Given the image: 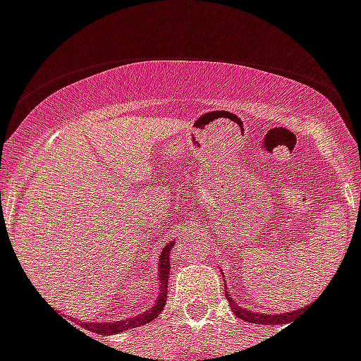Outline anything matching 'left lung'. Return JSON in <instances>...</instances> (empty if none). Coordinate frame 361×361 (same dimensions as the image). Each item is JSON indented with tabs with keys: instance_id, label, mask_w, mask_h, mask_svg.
<instances>
[{
	"instance_id": "8db88e82",
	"label": "left lung",
	"mask_w": 361,
	"mask_h": 361,
	"mask_svg": "<svg viewBox=\"0 0 361 361\" xmlns=\"http://www.w3.org/2000/svg\"><path fill=\"white\" fill-rule=\"evenodd\" d=\"M228 296V294H227ZM228 302H231V305H233L234 309V314L238 316L240 319H245V322H249V324H262V325H280V324H290L294 318V314H298V312H287V314H265V312H262V314H258V312H252V311H247V309H243V307L236 305V303L228 298Z\"/></svg>"
}]
</instances>
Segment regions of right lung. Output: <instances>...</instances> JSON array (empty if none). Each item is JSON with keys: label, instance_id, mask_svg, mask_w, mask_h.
Returning <instances> with one entry per match:
<instances>
[{"label": "right lung", "instance_id": "1", "mask_svg": "<svg viewBox=\"0 0 361 361\" xmlns=\"http://www.w3.org/2000/svg\"><path fill=\"white\" fill-rule=\"evenodd\" d=\"M174 243H167V245L163 247L161 255H159V269H158V274H159V283H161V290H159V296L156 300L154 307L150 309V311H145L143 314L140 316H134V318H128V319H121V322H112V324H85L83 322V327L90 332H96V334H116V332H123L128 331V329H134V327H140V325H145L150 324L152 319H156V316L161 312L163 305L167 302V289H169V255H171V249ZM74 327V325H72Z\"/></svg>", "mask_w": 361, "mask_h": 361}]
</instances>
